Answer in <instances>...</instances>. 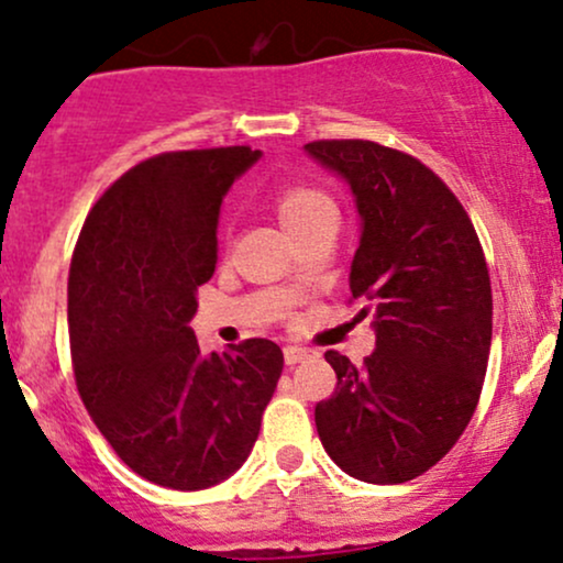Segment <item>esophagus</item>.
I'll return each mask as SVG.
<instances>
[{
  "mask_svg": "<svg viewBox=\"0 0 563 563\" xmlns=\"http://www.w3.org/2000/svg\"><path fill=\"white\" fill-rule=\"evenodd\" d=\"M302 358H308V351L300 349V345H287V349H284V362L287 364H298Z\"/></svg>",
  "mask_w": 563,
  "mask_h": 563,
  "instance_id": "34e87169",
  "label": "esophagus"
}]
</instances>
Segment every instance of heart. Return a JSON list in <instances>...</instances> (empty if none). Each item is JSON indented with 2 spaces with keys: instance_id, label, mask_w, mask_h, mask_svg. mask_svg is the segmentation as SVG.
<instances>
[{
  "instance_id": "b5f03b06",
  "label": "heart",
  "mask_w": 563,
  "mask_h": 563,
  "mask_svg": "<svg viewBox=\"0 0 563 563\" xmlns=\"http://www.w3.org/2000/svg\"><path fill=\"white\" fill-rule=\"evenodd\" d=\"M274 207L279 214L282 225L289 233L300 231L302 225L311 223L319 212L334 210L332 199L319 188L306 186V183H282L274 191Z\"/></svg>"
}]
</instances>
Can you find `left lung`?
<instances>
[{
    "label": "left lung",
    "mask_w": 563,
    "mask_h": 563,
    "mask_svg": "<svg viewBox=\"0 0 563 563\" xmlns=\"http://www.w3.org/2000/svg\"><path fill=\"white\" fill-rule=\"evenodd\" d=\"M362 214L351 300L375 313L377 349L353 364L327 351L338 385L316 404L334 463L366 484L433 468L476 412L492 345V284L468 212L444 180L372 141H313Z\"/></svg>",
    "instance_id": "left-lung-1"
}]
</instances>
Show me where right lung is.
Returning <instances> with one entry per match:
<instances>
[{
    "mask_svg": "<svg viewBox=\"0 0 563 563\" xmlns=\"http://www.w3.org/2000/svg\"><path fill=\"white\" fill-rule=\"evenodd\" d=\"M261 151H164L92 205L68 268V338L81 401L145 482L207 489L242 468L284 353L250 338L205 356L188 321L218 263L225 191Z\"/></svg>",
    "mask_w": 563,
    "mask_h": 563,
    "instance_id": "right-lung-1",
    "label": "right lung"
}]
</instances>
